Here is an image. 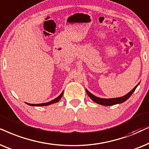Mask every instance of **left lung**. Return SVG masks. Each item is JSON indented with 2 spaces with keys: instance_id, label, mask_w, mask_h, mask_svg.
Returning <instances> with one entry per match:
<instances>
[{
  "instance_id": "1",
  "label": "left lung",
  "mask_w": 149,
  "mask_h": 149,
  "mask_svg": "<svg viewBox=\"0 0 149 149\" xmlns=\"http://www.w3.org/2000/svg\"><path fill=\"white\" fill-rule=\"evenodd\" d=\"M139 84H140V82L138 83V84H137L136 86L130 91V92H129L127 94H126L125 95H124V96L123 97H116V98H110V99L100 98V97H98L95 96L94 95H93L92 93L89 92L87 89H86V92L87 93V95H88L89 97H90L93 102H95V103H97V104H98L102 105V106H113V105H115V104H122V103L125 102L126 100H127L128 99L131 97V95L133 94V93L134 92L135 90H136L137 86H138Z\"/></svg>"
}]
</instances>
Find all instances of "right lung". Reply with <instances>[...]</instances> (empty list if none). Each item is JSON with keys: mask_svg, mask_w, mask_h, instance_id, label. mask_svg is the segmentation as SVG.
<instances>
[{"mask_svg": "<svg viewBox=\"0 0 149 149\" xmlns=\"http://www.w3.org/2000/svg\"><path fill=\"white\" fill-rule=\"evenodd\" d=\"M63 95V91L62 93H61V94L59 95L58 97H57L55 98L54 100H52V101H50V102H47V103H43V104H28V103H26V104L28 105H29V106H48V105H50V104H54V103L58 102V101L61 100V98L62 97Z\"/></svg>", "mask_w": 149, "mask_h": 149, "instance_id": "right-lung-1", "label": "right lung"}]
</instances>
